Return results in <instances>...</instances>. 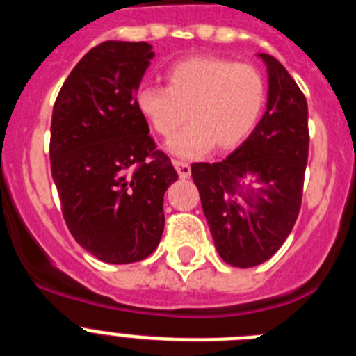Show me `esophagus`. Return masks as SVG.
Wrapping results in <instances>:
<instances>
[{"label":"esophagus","instance_id":"1","mask_svg":"<svg viewBox=\"0 0 356 356\" xmlns=\"http://www.w3.org/2000/svg\"><path fill=\"white\" fill-rule=\"evenodd\" d=\"M172 165L176 168L178 176H180L181 180H185V178H188V176H191V165H188L187 162H181V160H172Z\"/></svg>","mask_w":356,"mask_h":356}]
</instances>
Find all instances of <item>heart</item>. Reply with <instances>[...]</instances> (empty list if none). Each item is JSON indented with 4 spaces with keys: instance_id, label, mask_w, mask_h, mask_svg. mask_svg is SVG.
Listing matches in <instances>:
<instances>
[{
    "instance_id": "obj_1",
    "label": "heart",
    "mask_w": 356,
    "mask_h": 356,
    "mask_svg": "<svg viewBox=\"0 0 356 356\" xmlns=\"http://www.w3.org/2000/svg\"><path fill=\"white\" fill-rule=\"evenodd\" d=\"M267 102V85L254 65L213 55L188 56L165 71V87L140 85L134 94L137 114L155 134L176 139L171 153L184 159L209 147L232 149L257 128Z\"/></svg>"
}]
</instances>
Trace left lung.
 Wrapping results in <instances>:
<instances>
[{
  "mask_svg": "<svg viewBox=\"0 0 356 356\" xmlns=\"http://www.w3.org/2000/svg\"><path fill=\"white\" fill-rule=\"evenodd\" d=\"M266 114L232 155L193 163V180L213 244L234 267L269 260L292 232L308 159V106L287 69L267 53ZM253 175L254 182L243 181Z\"/></svg>",
  "mask_w": 356,
  "mask_h": 356,
  "instance_id": "left-lung-1",
  "label": "left lung"
}]
</instances>
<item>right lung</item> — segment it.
Returning a JSON list of instances; mask_svg holds the SVG:
<instances>
[{"label": "right lung", "mask_w": 356, "mask_h": 356, "mask_svg": "<svg viewBox=\"0 0 356 356\" xmlns=\"http://www.w3.org/2000/svg\"><path fill=\"white\" fill-rule=\"evenodd\" d=\"M147 42L106 40L74 65L51 118V176L74 241L106 264L149 257L163 232V194L178 172L134 105Z\"/></svg>", "instance_id": "add662e5"}]
</instances>
